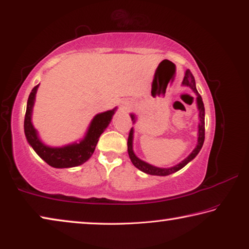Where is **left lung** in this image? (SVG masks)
<instances>
[{
  "label": "left lung",
  "mask_w": 249,
  "mask_h": 249,
  "mask_svg": "<svg viewBox=\"0 0 249 249\" xmlns=\"http://www.w3.org/2000/svg\"><path fill=\"white\" fill-rule=\"evenodd\" d=\"M183 84L186 85V86H190L191 88L193 89L194 92L197 95V107H198V111H199V124H198V139H197V145L196 148L193 150V152L190 154L189 157H187L185 160H183L181 163H178V165L172 166V168H169V169H161V168H156V166L153 165H150L148 163H145L143 161H141L140 159H138L136 157V154L133 153V150H132V136H133V130L131 128L129 132V137H128V142H127V145H128V153H129V158L131 162L133 163V165L138 168L139 170H141L142 172H144L146 174H151V175H160V177H165V175H169V174H172L174 172H177V171L181 170L182 168H184V166L189 163L190 161H192L193 159L197 156L198 152L201 151L203 143H204V139H205V109H204V104H203V100H202V97L199 96V93L196 90V87H195V79L192 75V72H191L190 69H187L185 71V76H184V79H183ZM132 120H134V116L131 115Z\"/></svg>",
  "instance_id": "left-lung-1"
}]
</instances>
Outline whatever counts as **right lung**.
Segmentation results:
<instances>
[{
  "label": "right lung",
  "mask_w": 249,
  "mask_h": 249,
  "mask_svg": "<svg viewBox=\"0 0 249 249\" xmlns=\"http://www.w3.org/2000/svg\"><path fill=\"white\" fill-rule=\"evenodd\" d=\"M37 87L38 86H35L32 89L30 97H28L25 119H24V131H25L28 143L32 145L35 152L53 168H72V166L83 164L95 151L100 134L107 128L113 113H115V110H109V111L99 113L93 118L90 127L88 129L87 136L80 143L71 144L64 146V148H50L39 141L37 133H36L31 121L32 108L34 105Z\"/></svg>",
  "instance_id": "obj_1"
}]
</instances>
